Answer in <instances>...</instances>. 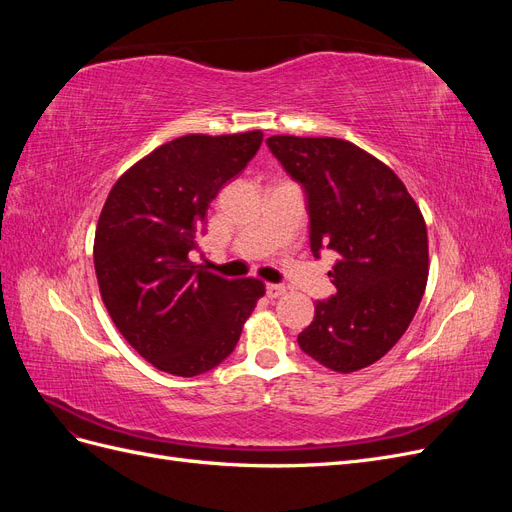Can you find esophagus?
Segmentation results:
<instances>
[{
  "instance_id": "34e87169",
  "label": "esophagus",
  "mask_w": 512,
  "mask_h": 512,
  "mask_svg": "<svg viewBox=\"0 0 512 512\" xmlns=\"http://www.w3.org/2000/svg\"><path fill=\"white\" fill-rule=\"evenodd\" d=\"M284 292H286V286H282V284H267V297H269V299L282 297Z\"/></svg>"
}]
</instances>
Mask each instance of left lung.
<instances>
[{
	"label": "left lung",
	"instance_id": "obj_1",
	"mask_svg": "<svg viewBox=\"0 0 512 512\" xmlns=\"http://www.w3.org/2000/svg\"><path fill=\"white\" fill-rule=\"evenodd\" d=\"M267 145L303 185L309 245L339 254L337 292L316 303L299 346L339 374L359 371L406 333L429 273L423 213L393 170L342 138L271 136Z\"/></svg>",
	"mask_w": 512,
	"mask_h": 512
}]
</instances>
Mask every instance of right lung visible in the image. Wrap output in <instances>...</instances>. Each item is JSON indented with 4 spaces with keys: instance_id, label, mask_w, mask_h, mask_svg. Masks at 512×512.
<instances>
[{
    "instance_id": "1",
    "label": "right lung",
    "mask_w": 512,
    "mask_h": 512,
    "mask_svg": "<svg viewBox=\"0 0 512 512\" xmlns=\"http://www.w3.org/2000/svg\"><path fill=\"white\" fill-rule=\"evenodd\" d=\"M262 132L179 136L123 173L102 207L94 267L126 342L166 374L192 378L235 350L265 284L192 262L211 200L247 166Z\"/></svg>"
}]
</instances>
